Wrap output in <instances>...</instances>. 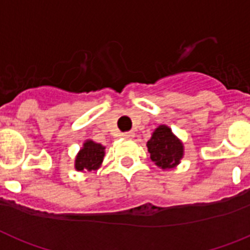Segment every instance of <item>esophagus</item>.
Returning <instances> with one entry per match:
<instances>
[{
	"instance_id": "obj_1",
	"label": "esophagus",
	"mask_w": 250,
	"mask_h": 250,
	"mask_svg": "<svg viewBox=\"0 0 250 250\" xmlns=\"http://www.w3.org/2000/svg\"><path fill=\"white\" fill-rule=\"evenodd\" d=\"M123 137H125V138H133V137H135V133H133V132H125V133H123Z\"/></svg>"
}]
</instances>
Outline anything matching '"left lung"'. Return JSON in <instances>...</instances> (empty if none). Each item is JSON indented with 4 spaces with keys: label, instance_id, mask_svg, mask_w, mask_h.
<instances>
[{
    "label": "left lung",
    "instance_id": "1",
    "mask_svg": "<svg viewBox=\"0 0 250 250\" xmlns=\"http://www.w3.org/2000/svg\"><path fill=\"white\" fill-rule=\"evenodd\" d=\"M151 160L163 169H170L179 164L183 156V145L173 135L167 125H159L147 141Z\"/></svg>",
    "mask_w": 250,
    "mask_h": 250
}]
</instances>
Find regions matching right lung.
Returning <instances> with one entry per match:
<instances>
[{
  "mask_svg": "<svg viewBox=\"0 0 250 250\" xmlns=\"http://www.w3.org/2000/svg\"><path fill=\"white\" fill-rule=\"evenodd\" d=\"M104 150L105 147L100 144H96L94 141H86L83 144V147L80 150L77 154L76 160H75V167L76 170H95L100 167L104 159Z\"/></svg>",
  "mask_w": 250,
  "mask_h": 250,
  "instance_id": "right-lung-1",
  "label": "right lung"
}]
</instances>
